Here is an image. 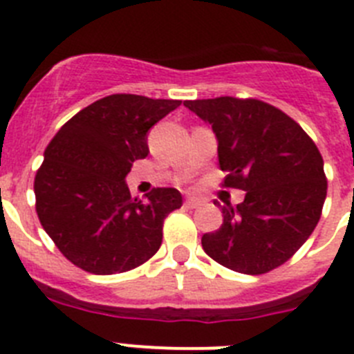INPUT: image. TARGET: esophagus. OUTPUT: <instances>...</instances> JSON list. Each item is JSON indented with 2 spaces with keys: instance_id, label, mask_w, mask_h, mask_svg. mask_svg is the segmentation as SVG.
Masks as SVG:
<instances>
[{
  "instance_id": "1",
  "label": "esophagus",
  "mask_w": 354,
  "mask_h": 354,
  "mask_svg": "<svg viewBox=\"0 0 354 354\" xmlns=\"http://www.w3.org/2000/svg\"><path fill=\"white\" fill-rule=\"evenodd\" d=\"M202 204H204V200L198 198V196H187L186 202H184V205H186L187 209H196Z\"/></svg>"
}]
</instances>
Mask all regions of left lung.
I'll list each match as a JSON object with an SVG mask.
<instances>
[{"mask_svg": "<svg viewBox=\"0 0 354 354\" xmlns=\"http://www.w3.org/2000/svg\"><path fill=\"white\" fill-rule=\"evenodd\" d=\"M212 127L225 186L246 192L221 207L223 223L202 236L209 257L228 270L262 274L289 261L321 218L324 162L310 136L283 111L257 99L184 102Z\"/></svg>", "mask_w": 354, "mask_h": 354, "instance_id": "8db88e82", "label": "left lung"}]
</instances>
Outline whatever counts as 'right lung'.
<instances>
[{"instance_id": "obj_1", "label": "right lung", "mask_w": 354, "mask_h": 354, "mask_svg": "<svg viewBox=\"0 0 354 354\" xmlns=\"http://www.w3.org/2000/svg\"><path fill=\"white\" fill-rule=\"evenodd\" d=\"M180 101L115 93L56 133L35 177L44 230L74 266L93 274L134 270L159 250L162 221L183 205L174 187L133 198L126 177L149 154L147 134Z\"/></svg>"}]
</instances>
